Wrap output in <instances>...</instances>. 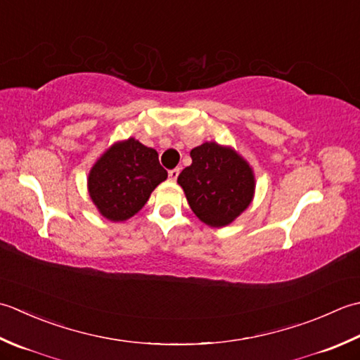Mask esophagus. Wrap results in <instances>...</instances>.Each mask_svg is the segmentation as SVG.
Here are the masks:
<instances>
[{
	"instance_id": "34e87169",
	"label": "esophagus",
	"mask_w": 360,
	"mask_h": 360,
	"mask_svg": "<svg viewBox=\"0 0 360 360\" xmlns=\"http://www.w3.org/2000/svg\"><path fill=\"white\" fill-rule=\"evenodd\" d=\"M179 174H180V169H179V167H175V169H171V171H169V180H171V181H175V180H177Z\"/></svg>"
}]
</instances>
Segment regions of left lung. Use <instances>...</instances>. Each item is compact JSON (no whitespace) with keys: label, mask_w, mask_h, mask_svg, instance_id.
Returning <instances> with one entry per match:
<instances>
[{"label":"left lung","mask_w":360,"mask_h":360,"mask_svg":"<svg viewBox=\"0 0 360 360\" xmlns=\"http://www.w3.org/2000/svg\"><path fill=\"white\" fill-rule=\"evenodd\" d=\"M193 163L179 175L194 214L203 224L221 229L231 224L253 200L255 175L239 153L214 141L191 150Z\"/></svg>","instance_id":"obj_1"}]
</instances>
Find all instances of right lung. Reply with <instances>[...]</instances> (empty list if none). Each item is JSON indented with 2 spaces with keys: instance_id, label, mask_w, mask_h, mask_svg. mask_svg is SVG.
Segmentation results:
<instances>
[{
  "instance_id": "1",
  "label": "right lung",
  "mask_w": 360,
  "mask_h": 360,
  "mask_svg": "<svg viewBox=\"0 0 360 360\" xmlns=\"http://www.w3.org/2000/svg\"><path fill=\"white\" fill-rule=\"evenodd\" d=\"M166 179L157 150L129 138L115 143L93 165L88 193L102 216L122 222L135 216Z\"/></svg>"
}]
</instances>
